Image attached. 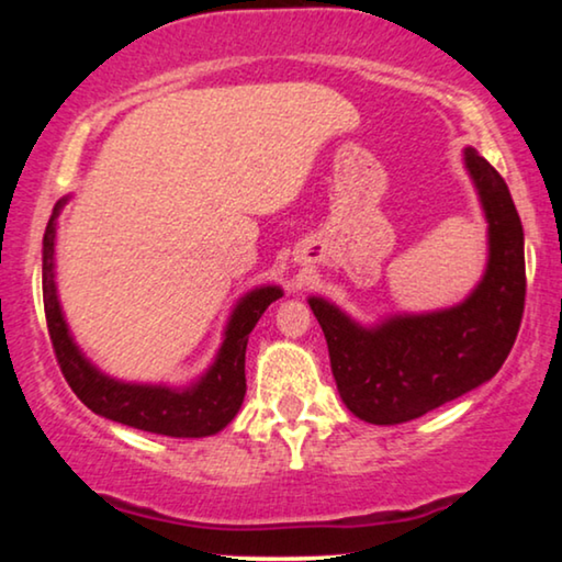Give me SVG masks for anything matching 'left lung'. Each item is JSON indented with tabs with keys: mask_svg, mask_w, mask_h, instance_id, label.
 Masks as SVG:
<instances>
[{
	"mask_svg": "<svg viewBox=\"0 0 562 562\" xmlns=\"http://www.w3.org/2000/svg\"><path fill=\"white\" fill-rule=\"evenodd\" d=\"M463 164L488 222L486 271L463 302L360 325L327 299H306L325 333L342 404L371 425H402L479 389L517 340L527 291L517 206L475 148L463 150Z\"/></svg>",
	"mask_w": 562,
	"mask_h": 562,
	"instance_id": "obj_1",
	"label": "left lung"
}]
</instances>
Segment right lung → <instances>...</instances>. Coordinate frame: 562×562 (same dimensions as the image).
<instances>
[{"label": "right lung", "instance_id": "add662e5", "mask_svg": "<svg viewBox=\"0 0 562 562\" xmlns=\"http://www.w3.org/2000/svg\"><path fill=\"white\" fill-rule=\"evenodd\" d=\"M58 199L43 235V304L53 350L74 394L99 417L143 432L166 437H210L225 429L240 412L245 398V348L248 335L263 312L283 296L281 286L263 283L237 299L229 312L222 345L210 368L189 386L168 383L120 381L91 363L76 345L60 310L56 286V235L58 214L68 204Z\"/></svg>", "mask_w": 562, "mask_h": 562}]
</instances>
